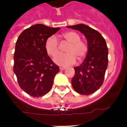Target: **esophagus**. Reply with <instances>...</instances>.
Segmentation results:
<instances>
[{"label":"esophagus","instance_id":"34e87169","mask_svg":"<svg viewBox=\"0 0 127 127\" xmlns=\"http://www.w3.org/2000/svg\"><path fill=\"white\" fill-rule=\"evenodd\" d=\"M65 69V67H60V70H64Z\"/></svg>","mask_w":127,"mask_h":127}]
</instances>
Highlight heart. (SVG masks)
Here are the masks:
<instances>
[{"label": "heart", "instance_id": "1", "mask_svg": "<svg viewBox=\"0 0 127 127\" xmlns=\"http://www.w3.org/2000/svg\"><path fill=\"white\" fill-rule=\"evenodd\" d=\"M63 37L69 44L65 50V54H60L54 59V62L63 67H66L74 64L76 58L78 60H83L88 52V46L83 41H81L79 34L73 31L65 32ZM45 50L47 53L54 57L58 53V42L55 36H51L45 42Z\"/></svg>", "mask_w": 127, "mask_h": 127}]
</instances>
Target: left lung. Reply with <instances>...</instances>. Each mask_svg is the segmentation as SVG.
<instances>
[{
  "instance_id": "obj_1",
  "label": "left lung",
  "mask_w": 127,
  "mask_h": 127,
  "mask_svg": "<svg viewBox=\"0 0 127 127\" xmlns=\"http://www.w3.org/2000/svg\"><path fill=\"white\" fill-rule=\"evenodd\" d=\"M80 31L88 42V52L85 60L74 67L75 75L72 86L81 95H89L95 93L102 85L108 65V48L105 39L98 31L84 24L68 26Z\"/></svg>"
}]
</instances>
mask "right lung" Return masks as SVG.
Listing matches in <instances>:
<instances>
[{"instance_id":"right-lung-1","label":"right lung","mask_w":127,"mask_h":127,"mask_svg":"<svg viewBox=\"0 0 127 127\" xmlns=\"http://www.w3.org/2000/svg\"><path fill=\"white\" fill-rule=\"evenodd\" d=\"M60 28L36 24L25 29L16 42L13 71L20 87L30 96L39 97L51 89L59 67L45 50V42Z\"/></svg>"}]
</instances>
